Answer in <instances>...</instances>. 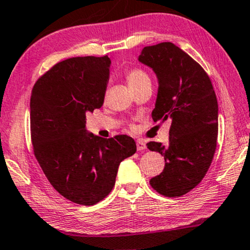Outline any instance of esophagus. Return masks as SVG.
I'll return each mask as SVG.
<instances>
[{
  "label": "esophagus",
  "mask_w": 250,
  "mask_h": 250,
  "mask_svg": "<svg viewBox=\"0 0 250 250\" xmlns=\"http://www.w3.org/2000/svg\"><path fill=\"white\" fill-rule=\"evenodd\" d=\"M136 145H137V150L138 151H143V150H145V147H146V145H145V142L143 140H138L137 143H136Z\"/></svg>",
  "instance_id": "1"
}]
</instances>
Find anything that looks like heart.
Returning <instances> with one entry per match:
<instances>
[{"label": "heart", "instance_id": "1", "mask_svg": "<svg viewBox=\"0 0 250 250\" xmlns=\"http://www.w3.org/2000/svg\"><path fill=\"white\" fill-rule=\"evenodd\" d=\"M125 80H127L129 86L131 88L140 86L141 84L150 81V77L146 71L141 68H131L125 72Z\"/></svg>", "mask_w": 250, "mask_h": 250}]
</instances>
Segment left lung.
I'll use <instances>...</instances> for the list:
<instances>
[{"label":"left lung","instance_id":"1","mask_svg":"<svg viewBox=\"0 0 250 250\" xmlns=\"http://www.w3.org/2000/svg\"><path fill=\"white\" fill-rule=\"evenodd\" d=\"M138 60L153 69L159 82L153 122L172 121L168 143L146 144L165 159L164 170L150 185L166 197H179L202 181L212 163L218 137L216 93L204 69L174 43L144 47Z\"/></svg>","mask_w":250,"mask_h":250}]
</instances>
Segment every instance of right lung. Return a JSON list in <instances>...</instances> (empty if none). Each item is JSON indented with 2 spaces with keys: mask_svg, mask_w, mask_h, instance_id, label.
Listing matches in <instances>:
<instances>
[{
  "mask_svg": "<svg viewBox=\"0 0 250 250\" xmlns=\"http://www.w3.org/2000/svg\"><path fill=\"white\" fill-rule=\"evenodd\" d=\"M107 55L56 63L34 84L30 103L33 152L50 185L81 205L103 201L119 165L136 152L127 135L105 138L86 131V112L100 108L109 80Z\"/></svg>",
  "mask_w": 250,
  "mask_h": 250,
  "instance_id": "obj_1",
  "label": "right lung"
}]
</instances>
